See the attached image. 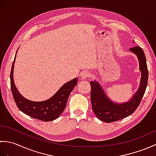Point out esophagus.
I'll return each instance as SVG.
<instances>
[{"label":"esophagus","mask_w":156,"mask_h":156,"mask_svg":"<svg viewBox=\"0 0 156 156\" xmlns=\"http://www.w3.org/2000/svg\"><path fill=\"white\" fill-rule=\"evenodd\" d=\"M89 76H90L89 73L87 71H84V72L81 73L80 78H81V79H82V80H85V79H87L88 77H89Z\"/></svg>","instance_id":"esophagus-1"}]
</instances>
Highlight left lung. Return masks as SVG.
<instances>
[{"instance_id":"1","label":"left lung","mask_w":156,"mask_h":156,"mask_svg":"<svg viewBox=\"0 0 156 156\" xmlns=\"http://www.w3.org/2000/svg\"><path fill=\"white\" fill-rule=\"evenodd\" d=\"M129 50L134 53L138 58L140 69L141 72L140 86L130 101L123 103H115L109 99L98 82L97 81L90 82V98L92 110L96 116L103 122L117 121L133 114L140 105L146 90L148 70L144 52L139 46L130 48Z\"/></svg>"}]
</instances>
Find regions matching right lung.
I'll list each match as a JSON object with an SVG mask.
<instances>
[{
    "mask_svg": "<svg viewBox=\"0 0 156 156\" xmlns=\"http://www.w3.org/2000/svg\"><path fill=\"white\" fill-rule=\"evenodd\" d=\"M17 52V51H16ZM13 61L11 72V88L15 103L23 113L39 120L44 121H54L58 118L66 107L69 95L77 84L78 78L64 84L58 91L48 100L41 102L32 101L23 97L16 89L13 80V69L15 61Z\"/></svg>",
    "mask_w": 156,
    "mask_h": 156,
    "instance_id": "right-lung-1",
    "label": "right lung"
}]
</instances>
